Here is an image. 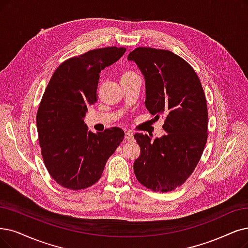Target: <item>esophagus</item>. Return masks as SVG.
<instances>
[{"instance_id": "1", "label": "esophagus", "mask_w": 248, "mask_h": 248, "mask_svg": "<svg viewBox=\"0 0 248 248\" xmlns=\"http://www.w3.org/2000/svg\"><path fill=\"white\" fill-rule=\"evenodd\" d=\"M125 140H126L127 141H133V140H134L133 133H132L131 131H127V132L125 133Z\"/></svg>"}]
</instances>
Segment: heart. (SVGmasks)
<instances>
[{"label": "heart", "instance_id": "1", "mask_svg": "<svg viewBox=\"0 0 248 248\" xmlns=\"http://www.w3.org/2000/svg\"><path fill=\"white\" fill-rule=\"evenodd\" d=\"M133 75H136L134 72H131V71H125L123 72L121 78H126V77H130V76H133Z\"/></svg>", "mask_w": 248, "mask_h": 248}]
</instances>
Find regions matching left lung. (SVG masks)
<instances>
[{
    "label": "left lung",
    "instance_id": "1",
    "mask_svg": "<svg viewBox=\"0 0 248 248\" xmlns=\"http://www.w3.org/2000/svg\"><path fill=\"white\" fill-rule=\"evenodd\" d=\"M145 81V108L155 118L165 117L167 132L136 133L140 155L134 161L136 179L153 191L168 192L181 186L200 162L207 138V107L199 76L176 54L137 47L127 57Z\"/></svg>",
    "mask_w": 248,
    "mask_h": 248
}]
</instances>
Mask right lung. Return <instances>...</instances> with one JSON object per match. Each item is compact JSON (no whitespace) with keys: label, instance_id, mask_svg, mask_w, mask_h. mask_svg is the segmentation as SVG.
Returning a JSON list of instances; mask_svg holds the SVG:
<instances>
[{"label":"right lung","instance_id":"add662e5","mask_svg":"<svg viewBox=\"0 0 248 248\" xmlns=\"http://www.w3.org/2000/svg\"><path fill=\"white\" fill-rule=\"evenodd\" d=\"M125 47H103L68 59L49 80L36 115L38 141L46 169L67 189L96 183L107 161L124 138L121 128L87 131L84 117L96 102L100 73L117 62Z\"/></svg>","mask_w":248,"mask_h":248}]
</instances>
